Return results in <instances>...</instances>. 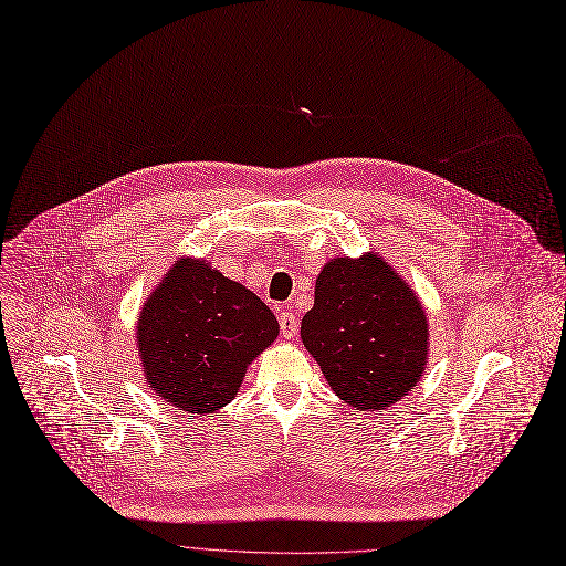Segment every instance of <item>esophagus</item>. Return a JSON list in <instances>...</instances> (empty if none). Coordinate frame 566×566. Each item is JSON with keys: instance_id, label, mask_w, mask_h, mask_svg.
I'll return each instance as SVG.
<instances>
[{"instance_id": "34e87169", "label": "esophagus", "mask_w": 566, "mask_h": 566, "mask_svg": "<svg viewBox=\"0 0 566 566\" xmlns=\"http://www.w3.org/2000/svg\"><path fill=\"white\" fill-rule=\"evenodd\" d=\"M279 326H281V335L290 339L298 331V319H296V315L292 311H281L279 313Z\"/></svg>"}]
</instances>
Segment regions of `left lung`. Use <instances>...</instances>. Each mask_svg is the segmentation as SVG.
<instances>
[{"label":"left lung","instance_id":"left-lung-1","mask_svg":"<svg viewBox=\"0 0 566 566\" xmlns=\"http://www.w3.org/2000/svg\"><path fill=\"white\" fill-rule=\"evenodd\" d=\"M301 339L333 392L356 410H385L423 374L428 324L415 292L382 258H333L315 285Z\"/></svg>","mask_w":566,"mask_h":566}]
</instances>
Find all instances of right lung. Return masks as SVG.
Instances as JSON below:
<instances>
[{
  "label": "right lung",
  "instance_id": "right-lung-1",
  "mask_svg": "<svg viewBox=\"0 0 566 566\" xmlns=\"http://www.w3.org/2000/svg\"><path fill=\"white\" fill-rule=\"evenodd\" d=\"M279 335L274 313L203 260H177L145 303L138 349L149 387L174 408H224L247 365Z\"/></svg>",
  "mask_w": 566,
  "mask_h": 566
}]
</instances>
